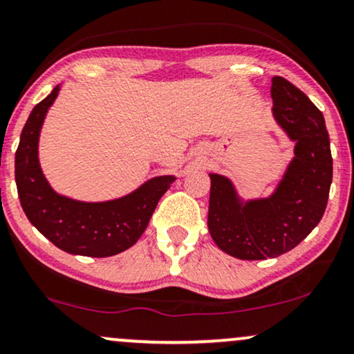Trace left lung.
I'll use <instances>...</instances> for the list:
<instances>
[{"instance_id": "1", "label": "left lung", "mask_w": 354, "mask_h": 354, "mask_svg": "<svg viewBox=\"0 0 354 354\" xmlns=\"http://www.w3.org/2000/svg\"><path fill=\"white\" fill-rule=\"evenodd\" d=\"M273 113L291 140L295 159L273 196L241 206L226 177L211 174L208 229L216 245L241 260L286 254L309 236L327 208L333 160L322 112L301 89L274 76Z\"/></svg>"}]
</instances>
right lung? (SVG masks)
<instances>
[{"mask_svg":"<svg viewBox=\"0 0 354 354\" xmlns=\"http://www.w3.org/2000/svg\"><path fill=\"white\" fill-rule=\"evenodd\" d=\"M58 86L32 109L16 151V185L29 221L58 249L75 255L110 257L131 247L145 232L174 177H156L125 198L81 203L55 194L37 158L39 133Z\"/></svg>","mask_w":354,"mask_h":354,"instance_id":"add662e5","label":"right lung"}]
</instances>
